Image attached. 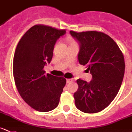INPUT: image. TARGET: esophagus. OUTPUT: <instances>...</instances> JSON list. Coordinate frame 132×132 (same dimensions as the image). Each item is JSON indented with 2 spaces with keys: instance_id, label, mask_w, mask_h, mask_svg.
I'll use <instances>...</instances> for the list:
<instances>
[{
  "instance_id": "obj_1",
  "label": "esophagus",
  "mask_w": 132,
  "mask_h": 132,
  "mask_svg": "<svg viewBox=\"0 0 132 132\" xmlns=\"http://www.w3.org/2000/svg\"><path fill=\"white\" fill-rule=\"evenodd\" d=\"M73 80L72 79H66V82L70 83V82H72Z\"/></svg>"
}]
</instances>
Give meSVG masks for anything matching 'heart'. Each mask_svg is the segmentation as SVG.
Segmentation results:
<instances>
[{"mask_svg": "<svg viewBox=\"0 0 132 132\" xmlns=\"http://www.w3.org/2000/svg\"><path fill=\"white\" fill-rule=\"evenodd\" d=\"M75 44V43H74L73 41H71V44Z\"/></svg>", "mask_w": 132, "mask_h": 132, "instance_id": "heart-1", "label": "heart"}]
</instances>
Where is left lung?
I'll list each match as a JSON object with an SVG mask.
<instances>
[{
    "instance_id": "8db88e82",
    "label": "left lung",
    "mask_w": 132,
    "mask_h": 132,
    "mask_svg": "<svg viewBox=\"0 0 132 132\" xmlns=\"http://www.w3.org/2000/svg\"><path fill=\"white\" fill-rule=\"evenodd\" d=\"M70 33L79 43V62L86 66L92 75L89 82L77 80L75 106L84 113H97L108 106L118 93L125 74L124 56L116 42L103 32Z\"/></svg>"
}]
</instances>
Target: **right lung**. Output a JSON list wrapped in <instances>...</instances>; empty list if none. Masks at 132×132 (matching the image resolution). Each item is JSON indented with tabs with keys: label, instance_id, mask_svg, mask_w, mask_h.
<instances>
[{
	"label": "right lung",
	"instance_id": "right-lung-1",
	"mask_svg": "<svg viewBox=\"0 0 132 132\" xmlns=\"http://www.w3.org/2000/svg\"><path fill=\"white\" fill-rule=\"evenodd\" d=\"M65 29L35 25L28 29L16 46L13 73L17 90L23 100L35 110L46 112L55 109L66 84L64 77L46 74L57 40Z\"/></svg>",
	"mask_w": 132,
	"mask_h": 132
}]
</instances>
